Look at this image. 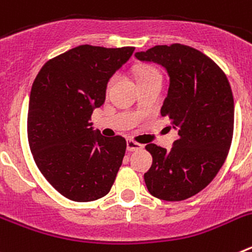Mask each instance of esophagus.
Masks as SVG:
<instances>
[{"mask_svg":"<svg viewBox=\"0 0 252 252\" xmlns=\"http://www.w3.org/2000/svg\"><path fill=\"white\" fill-rule=\"evenodd\" d=\"M126 146H127L128 151H136V150H140V149L142 148L141 144H139V142H136V141H133V140H127V142H126Z\"/></svg>","mask_w":252,"mask_h":252,"instance_id":"obj_1","label":"esophagus"}]
</instances>
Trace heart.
<instances>
[{
    "mask_svg": "<svg viewBox=\"0 0 252 252\" xmlns=\"http://www.w3.org/2000/svg\"><path fill=\"white\" fill-rule=\"evenodd\" d=\"M155 75H160L159 72H158L155 68H153V66H149V65L141 66V68H139V70H137V81L146 79V78L155 77ZM111 83H112V79L110 81L108 86H110Z\"/></svg>",
    "mask_w": 252,
    "mask_h": 252,
    "instance_id": "1",
    "label": "heart"
}]
</instances>
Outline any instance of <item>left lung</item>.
<instances>
[{
    "instance_id": "8db88e82",
    "label": "left lung",
    "mask_w": 252,
    "mask_h": 252,
    "mask_svg": "<svg viewBox=\"0 0 252 252\" xmlns=\"http://www.w3.org/2000/svg\"><path fill=\"white\" fill-rule=\"evenodd\" d=\"M135 57L165 68L169 88L160 112L178 131L169 151L146 145L153 165L145 184L159 199L184 201L206 188L226 160L235 119L231 86L211 58L190 46L157 45Z\"/></svg>"
}]
</instances>
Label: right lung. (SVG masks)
Segmentation results:
<instances>
[{"instance_id": "add662e5", "label": "right lung", "mask_w": 252, "mask_h": 252, "mask_svg": "<svg viewBox=\"0 0 252 252\" xmlns=\"http://www.w3.org/2000/svg\"><path fill=\"white\" fill-rule=\"evenodd\" d=\"M133 46L79 45L44 64L30 92L29 145L51 186L74 202H91L111 190L126 151L122 136L93 130L91 116L106 99L110 78Z\"/></svg>"}]
</instances>
